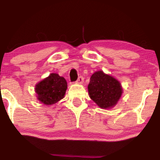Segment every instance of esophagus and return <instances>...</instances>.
<instances>
[{
    "instance_id": "esophagus-1",
    "label": "esophagus",
    "mask_w": 160,
    "mask_h": 160,
    "mask_svg": "<svg viewBox=\"0 0 160 160\" xmlns=\"http://www.w3.org/2000/svg\"><path fill=\"white\" fill-rule=\"evenodd\" d=\"M77 83H78V84H82V83H83V82H84V78H83V77L82 76H80L78 78V80H77Z\"/></svg>"
}]
</instances>
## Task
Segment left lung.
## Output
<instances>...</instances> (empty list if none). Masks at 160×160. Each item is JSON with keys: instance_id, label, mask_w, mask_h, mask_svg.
Returning a JSON list of instances; mask_svg holds the SVG:
<instances>
[{"instance_id": "1", "label": "left lung", "mask_w": 160, "mask_h": 160, "mask_svg": "<svg viewBox=\"0 0 160 160\" xmlns=\"http://www.w3.org/2000/svg\"><path fill=\"white\" fill-rule=\"evenodd\" d=\"M88 89L91 99L102 109L114 107L123 91L120 82L102 71L96 72L92 74Z\"/></svg>"}]
</instances>
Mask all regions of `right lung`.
I'll list each match as a JSON object with an SVG mask.
<instances>
[{"label":"right lung","mask_w":160,"mask_h":160,"mask_svg":"<svg viewBox=\"0 0 160 160\" xmlns=\"http://www.w3.org/2000/svg\"><path fill=\"white\" fill-rule=\"evenodd\" d=\"M67 88V80L58 74L52 73L37 84L35 91L42 103L51 105L64 97Z\"/></svg>","instance_id":"right-lung-1"}]
</instances>
